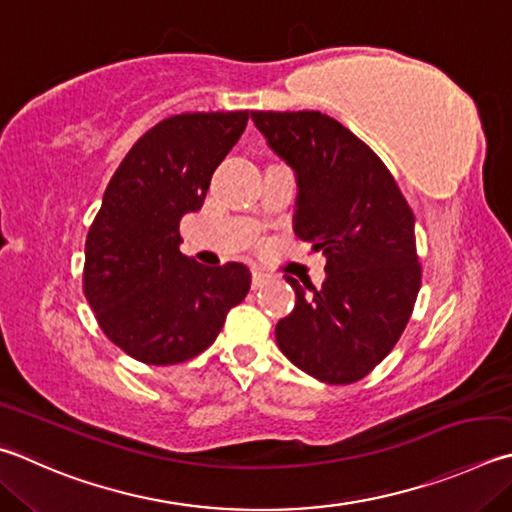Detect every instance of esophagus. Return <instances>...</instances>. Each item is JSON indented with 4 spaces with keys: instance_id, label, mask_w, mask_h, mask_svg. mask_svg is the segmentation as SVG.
<instances>
[{
    "instance_id": "34e87169",
    "label": "esophagus",
    "mask_w": 512,
    "mask_h": 512,
    "mask_svg": "<svg viewBox=\"0 0 512 512\" xmlns=\"http://www.w3.org/2000/svg\"><path fill=\"white\" fill-rule=\"evenodd\" d=\"M266 282H268V275L259 271V268H255V271H253V288H262Z\"/></svg>"
}]
</instances>
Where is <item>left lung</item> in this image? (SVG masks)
Returning <instances> with one entry per match:
<instances>
[{
    "instance_id": "1",
    "label": "left lung",
    "mask_w": 512,
    "mask_h": 512,
    "mask_svg": "<svg viewBox=\"0 0 512 512\" xmlns=\"http://www.w3.org/2000/svg\"><path fill=\"white\" fill-rule=\"evenodd\" d=\"M255 127L297 181L293 230L327 257L320 288H295L277 322L284 356L329 385L367 376L410 320L421 264L414 215L385 163L320 111H253Z\"/></svg>"
}]
</instances>
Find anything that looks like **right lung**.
Wrapping results in <instances>:
<instances>
[{
  "label": "right lung",
  "instance_id": "right-lung-1",
  "mask_svg": "<svg viewBox=\"0 0 512 512\" xmlns=\"http://www.w3.org/2000/svg\"><path fill=\"white\" fill-rule=\"evenodd\" d=\"M248 111L179 114L138 141L102 197L85 244V297L105 336L145 365H176L217 340L250 271L185 257L179 224L203 206Z\"/></svg>",
  "mask_w": 512,
  "mask_h": 512
}]
</instances>
